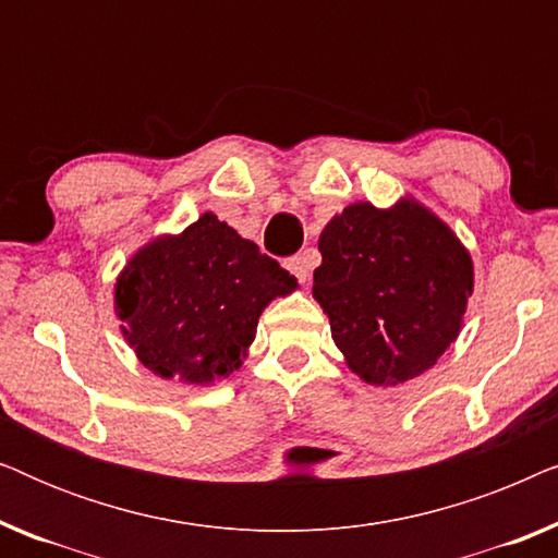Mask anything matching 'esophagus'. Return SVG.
<instances>
[{
	"label": "esophagus",
	"mask_w": 558,
	"mask_h": 558,
	"mask_svg": "<svg viewBox=\"0 0 558 558\" xmlns=\"http://www.w3.org/2000/svg\"><path fill=\"white\" fill-rule=\"evenodd\" d=\"M284 266H287V271H289V274H294V277L300 279L302 284H304V281L310 279V271H312V258H310L307 251H304V254H296V256H292V258H287Z\"/></svg>",
	"instance_id": "1"
}]
</instances>
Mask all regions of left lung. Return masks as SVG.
I'll list each match as a JSON object with an SVG mask.
<instances>
[{
	"label": "left lung",
	"instance_id": "left-lung-1",
	"mask_svg": "<svg viewBox=\"0 0 558 558\" xmlns=\"http://www.w3.org/2000/svg\"><path fill=\"white\" fill-rule=\"evenodd\" d=\"M312 296L335 345L365 384L396 388L432 371L462 330L475 292L470 251L416 197L357 201L319 233Z\"/></svg>",
	"mask_w": 558,
	"mask_h": 558
}]
</instances>
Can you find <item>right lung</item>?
<instances>
[{
  "label": "right lung",
  "mask_w": 558,
  "mask_h": 558,
  "mask_svg": "<svg viewBox=\"0 0 558 558\" xmlns=\"http://www.w3.org/2000/svg\"><path fill=\"white\" fill-rule=\"evenodd\" d=\"M300 287L213 213L136 248L113 284L119 330L144 368L210 386L243 365L262 312Z\"/></svg>",
  "instance_id": "obj_1"
}]
</instances>
